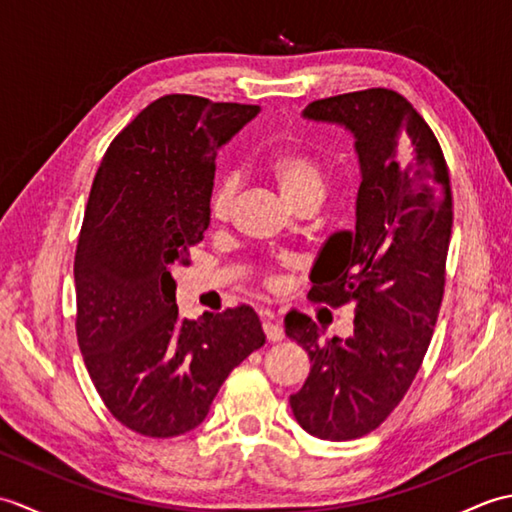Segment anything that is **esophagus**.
I'll return each instance as SVG.
<instances>
[{"instance_id": "34e87169", "label": "esophagus", "mask_w": 512, "mask_h": 512, "mask_svg": "<svg viewBox=\"0 0 512 512\" xmlns=\"http://www.w3.org/2000/svg\"><path fill=\"white\" fill-rule=\"evenodd\" d=\"M264 334H266V339H268V343H279L281 339H284V328H281V325L277 323V321H273V319H266L264 321Z\"/></svg>"}]
</instances>
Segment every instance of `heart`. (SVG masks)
Returning <instances> with one entry per match:
<instances>
[{"instance_id":"heart-1","label":"heart","mask_w":512,"mask_h":512,"mask_svg":"<svg viewBox=\"0 0 512 512\" xmlns=\"http://www.w3.org/2000/svg\"><path fill=\"white\" fill-rule=\"evenodd\" d=\"M266 176L273 182L279 198L286 202L288 209H295L301 202L321 204L328 193V176L321 162L306 154V151H281L266 162ZM237 195V178H217L209 195V215L222 222L233 211Z\"/></svg>"}]
</instances>
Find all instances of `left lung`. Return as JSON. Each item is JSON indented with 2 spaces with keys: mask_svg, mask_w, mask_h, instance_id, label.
<instances>
[{
  "mask_svg": "<svg viewBox=\"0 0 512 512\" xmlns=\"http://www.w3.org/2000/svg\"><path fill=\"white\" fill-rule=\"evenodd\" d=\"M303 118L345 127L361 165L356 228L328 237L308 295L330 308L354 303V332L321 341L306 314L286 317L288 339L312 363L292 413L310 436L345 442L398 407L427 354L444 295L451 184L438 138L394 90L330 96Z\"/></svg>",
  "mask_w": 512,
  "mask_h": 512,
  "instance_id": "left-lung-1",
  "label": "left lung"
}]
</instances>
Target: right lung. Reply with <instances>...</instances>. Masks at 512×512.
<instances>
[{
    "instance_id": "add662e5",
    "label": "right lung",
    "mask_w": 512,
    "mask_h": 512,
    "mask_svg": "<svg viewBox=\"0 0 512 512\" xmlns=\"http://www.w3.org/2000/svg\"><path fill=\"white\" fill-rule=\"evenodd\" d=\"M257 114V105L162 96L96 171L74 257L76 339L105 407L140 436L198 427L233 367L266 343L248 306L180 319L171 277L209 228L217 149Z\"/></svg>"
}]
</instances>
